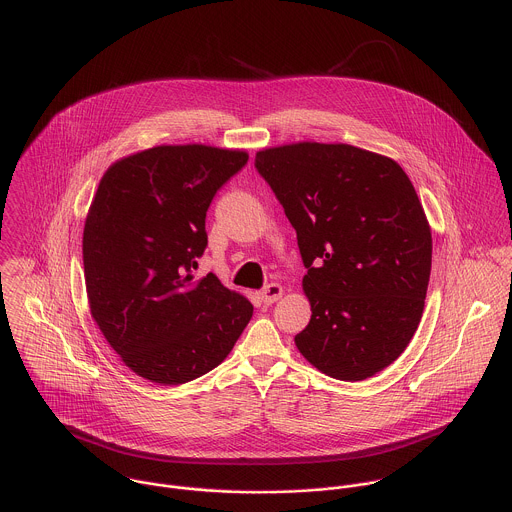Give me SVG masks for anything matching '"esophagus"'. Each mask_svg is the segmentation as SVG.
<instances>
[{"label": "esophagus", "mask_w": 512, "mask_h": 512, "mask_svg": "<svg viewBox=\"0 0 512 512\" xmlns=\"http://www.w3.org/2000/svg\"><path fill=\"white\" fill-rule=\"evenodd\" d=\"M282 295H284V288H282L280 284H270V286H266V288L260 292V297H262V301H264L266 305L276 303Z\"/></svg>", "instance_id": "34e87169"}]
</instances>
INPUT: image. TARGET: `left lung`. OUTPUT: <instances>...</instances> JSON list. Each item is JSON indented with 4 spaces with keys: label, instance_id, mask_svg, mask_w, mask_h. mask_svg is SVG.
<instances>
[{
    "label": "left lung",
    "instance_id": "left-lung-1",
    "mask_svg": "<svg viewBox=\"0 0 512 512\" xmlns=\"http://www.w3.org/2000/svg\"><path fill=\"white\" fill-rule=\"evenodd\" d=\"M297 234L309 325L299 353L323 374L365 380L414 337L432 272V230L404 169L349 144L299 142L256 153Z\"/></svg>",
    "mask_w": 512,
    "mask_h": 512
}]
</instances>
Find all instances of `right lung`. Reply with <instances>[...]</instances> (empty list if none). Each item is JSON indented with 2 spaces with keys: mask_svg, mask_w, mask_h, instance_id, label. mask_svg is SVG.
Segmentation results:
<instances>
[{
  "mask_svg": "<svg viewBox=\"0 0 512 512\" xmlns=\"http://www.w3.org/2000/svg\"><path fill=\"white\" fill-rule=\"evenodd\" d=\"M248 161L240 149L157 146L108 167L82 234L90 313L138 376L183 384L219 366L252 303L215 274L195 280L205 219L220 187Z\"/></svg>",
  "mask_w": 512,
  "mask_h": 512,
  "instance_id": "obj_1",
  "label": "right lung"
}]
</instances>
